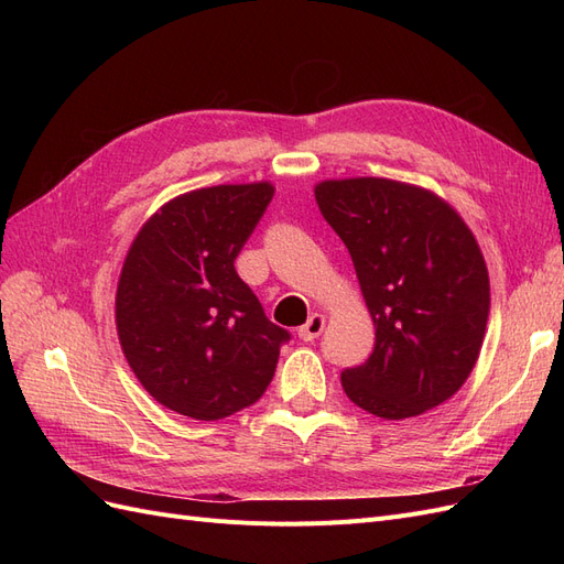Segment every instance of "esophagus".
<instances>
[{"instance_id":"obj_1","label":"esophagus","mask_w":564,"mask_h":564,"mask_svg":"<svg viewBox=\"0 0 564 564\" xmlns=\"http://www.w3.org/2000/svg\"><path fill=\"white\" fill-rule=\"evenodd\" d=\"M322 329H324V315L313 313V315L308 317V322H305L303 327L299 329V336H301L303 340H315V338L322 334Z\"/></svg>"}]
</instances>
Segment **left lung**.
I'll list each match as a JSON object with an SVG mask.
<instances>
[{
	"instance_id": "left-lung-1",
	"label": "left lung",
	"mask_w": 564,
	"mask_h": 564,
	"mask_svg": "<svg viewBox=\"0 0 564 564\" xmlns=\"http://www.w3.org/2000/svg\"><path fill=\"white\" fill-rule=\"evenodd\" d=\"M377 327L369 360L340 371L346 395L388 421L419 416L466 383L489 317V275L473 232L425 187L390 178L315 185Z\"/></svg>"
}]
</instances>
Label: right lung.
I'll return each mask as SVG.
<instances>
[{
  "mask_svg": "<svg viewBox=\"0 0 564 564\" xmlns=\"http://www.w3.org/2000/svg\"><path fill=\"white\" fill-rule=\"evenodd\" d=\"M272 195L268 181L178 195L127 253L115 299L119 344L135 379L176 414L218 421L253 404L292 338L235 270Z\"/></svg>",
  "mask_w": 564,
  "mask_h": 564,
  "instance_id": "add662e5",
  "label": "right lung"
}]
</instances>
